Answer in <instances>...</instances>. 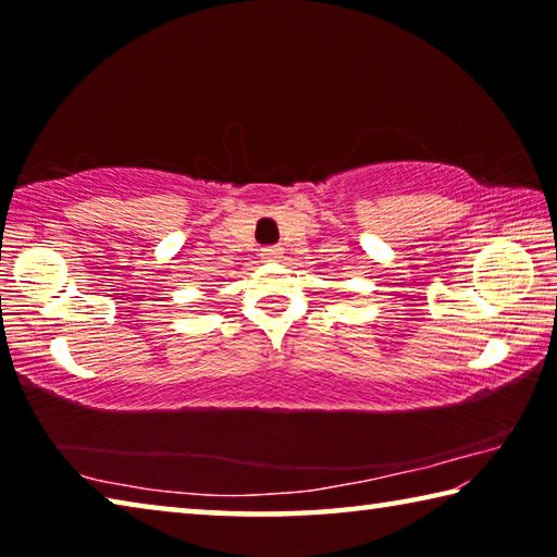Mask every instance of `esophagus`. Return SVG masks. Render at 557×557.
Returning <instances> with one entry per match:
<instances>
[{
    "label": "esophagus",
    "mask_w": 557,
    "mask_h": 557,
    "mask_svg": "<svg viewBox=\"0 0 557 557\" xmlns=\"http://www.w3.org/2000/svg\"><path fill=\"white\" fill-rule=\"evenodd\" d=\"M262 260H265V262L282 260V248H277V245H272V248H265V250H262Z\"/></svg>",
    "instance_id": "obj_1"
}]
</instances>
